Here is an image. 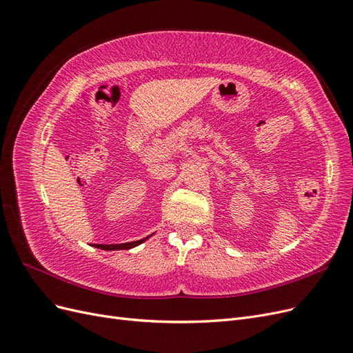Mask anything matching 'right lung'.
Segmentation results:
<instances>
[{
    "mask_svg": "<svg viewBox=\"0 0 353 353\" xmlns=\"http://www.w3.org/2000/svg\"><path fill=\"white\" fill-rule=\"evenodd\" d=\"M150 237V236H148ZM148 237L143 239V240H137V241H131V243H122V244H99L97 248L103 249V250H128V249H132L135 245L141 244L143 241H145Z\"/></svg>",
    "mask_w": 353,
    "mask_h": 353,
    "instance_id": "add662e5",
    "label": "right lung"
}]
</instances>
